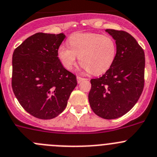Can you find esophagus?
Instances as JSON below:
<instances>
[{
  "mask_svg": "<svg viewBox=\"0 0 157 157\" xmlns=\"http://www.w3.org/2000/svg\"><path fill=\"white\" fill-rule=\"evenodd\" d=\"M77 83H80V82L83 81V80H85V78H83V77H77Z\"/></svg>",
  "mask_w": 157,
  "mask_h": 157,
  "instance_id": "1",
  "label": "esophagus"
}]
</instances>
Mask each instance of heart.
<instances>
[{"label":"heart","mask_w":157,"mask_h":157,"mask_svg":"<svg viewBox=\"0 0 157 157\" xmlns=\"http://www.w3.org/2000/svg\"><path fill=\"white\" fill-rule=\"evenodd\" d=\"M70 48L60 45L58 57L68 70L73 68L80 58L82 68L98 75L112 67L116 58L117 46L110 36L98 33H75L68 39Z\"/></svg>","instance_id":"b5f03b06"}]
</instances>
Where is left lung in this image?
Instances as JSON below:
<instances>
[{"label":"left lung","instance_id":"1","mask_svg":"<svg viewBox=\"0 0 157 157\" xmlns=\"http://www.w3.org/2000/svg\"><path fill=\"white\" fill-rule=\"evenodd\" d=\"M105 32L116 42V58L102 77L90 80L88 99L97 115L115 119L129 112L143 92L145 54L128 32L114 29Z\"/></svg>","mask_w":157,"mask_h":157}]
</instances>
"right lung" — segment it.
Returning a JSON list of instances; mask_svg holds the SVG:
<instances>
[{"mask_svg": "<svg viewBox=\"0 0 157 157\" xmlns=\"http://www.w3.org/2000/svg\"><path fill=\"white\" fill-rule=\"evenodd\" d=\"M63 33L39 32L26 39L12 56L11 86L16 98L28 113L52 119L63 112L77 77L63 67L58 49Z\"/></svg>", "mask_w": 157, "mask_h": 157, "instance_id": "obj_1", "label": "right lung"}]
</instances>
